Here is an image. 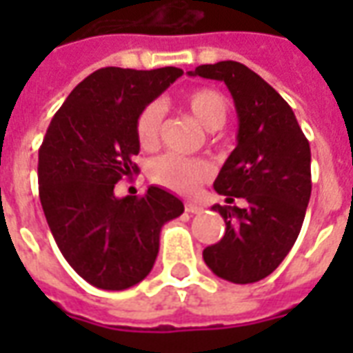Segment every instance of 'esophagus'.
<instances>
[{"mask_svg":"<svg viewBox=\"0 0 353 353\" xmlns=\"http://www.w3.org/2000/svg\"><path fill=\"white\" fill-rule=\"evenodd\" d=\"M185 210H187L189 214H200L204 208L200 206V204H196V202H185Z\"/></svg>","mask_w":353,"mask_h":353,"instance_id":"34e87169","label":"esophagus"}]
</instances>
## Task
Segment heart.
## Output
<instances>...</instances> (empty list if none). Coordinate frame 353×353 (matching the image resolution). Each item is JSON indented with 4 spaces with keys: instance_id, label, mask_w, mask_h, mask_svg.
I'll list each match as a JSON object with an SVG mask.
<instances>
[{
    "instance_id": "heart-1",
    "label": "heart",
    "mask_w": 353,
    "mask_h": 353,
    "mask_svg": "<svg viewBox=\"0 0 353 353\" xmlns=\"http://www.w3.org/2000/svg\"><path fill=\"white\" fill-rule=\"evenodd\" d=\"M183 101L192 115L196 117V121L208 130H217L227 123L229 101L217 90L199 88V90H192V92L187 94ZM161 103L153 101L139 111L138 119H136V136H138L139 145L143 149L157 147L159 136H161ZM210 176H212L210 162L177 153L162 154L151 164V179L154 183L162 185L170 191L179 192V194L194 192L196 187L202 181H206Z\"/></svg>"
}]
</instances>
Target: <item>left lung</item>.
<instances>
[{"label": "left lung", "mask_w": 353, "mask_h": 353, "mask_svg": "<svg viewBox=\"0 0 353 353\" xmlns=\"http://www.w3.org/2000/svg\"><path fill=\"white\" fill-rule=\"evenodd\" d=\"M189 75L223 81L238 113V143L223 164L214 189L229 204L212 206L225 219V234L202 252L215 276L253 283L285 259L303 227L310 200V143L293 109L265 79L232 60L199 65Z\"/></svg>", "instance_id": "obj_1"}]
</instances>
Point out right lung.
I'll use <instances>...</instances> for the list:
<instances>
[{"label":"right lung","instance_id":"1","mask_svg":"<svg viewBox=\"0 0 353 353\" xmlns=\"http://www.w3.org/2000/svg\"><path fill=\"white\" fill-rule=\"evenodd\" d=\"M101 68L73 88L52 117L39 149V199L60 252L90 285L123 291L151 272L164 223L183 202L151 185L139 196H115V183L138 174L136 119L181 77Z\"/></svg>","mask_w":353,"mask_h":353}]
</instances>
